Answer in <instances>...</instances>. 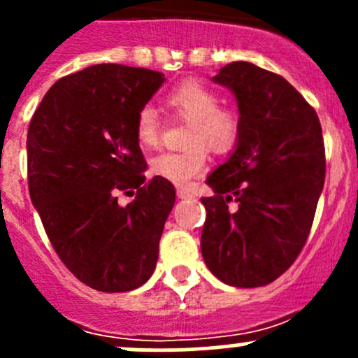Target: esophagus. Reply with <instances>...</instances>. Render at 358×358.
Here are the masks:
<instances>
[{"mask_svg":"<svg viewBox=\"0 0 358 358\" xmlns=\"http://www.w3.org/2000/svg\"><path fill=\"white\" fill-rule=\"evenodd\" d=\"M176 196H178V199H189V197H194V194L187 189H178L176 190Z\"/></svg>","mask_w":358,"mask_h":358,"instance_id":"1","label":"esophagus"}]
</instances>
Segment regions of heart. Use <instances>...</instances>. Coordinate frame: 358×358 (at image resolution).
Returning a JSON list of instances; mask_svg holds the SVG:
<instances>
[{
  "mask_svg": "<svg viewBox=\"0 0 358 358\" xmlns=\"http://www.w3.org/2000/svg\"><path fill=\"white\" fill-rule=\"evenodd\" d=\"M166 106L178 117L189 121L187 147L161 152L150 159V173L175 185H187L208 166V149L227 154L241 136V117L230 107L220 106V95L199 81H183L166 95ZM136 142L143 149H154L161 140V121L152 107H142L135 119Z\"/></svg>",
  "mask_w": 358,
  "mask_h": 358,
  "instance_id": "obj_1",
  "label": "heart"
}]
</instances>
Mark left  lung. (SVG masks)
I'll use <instances>...</instances> for the list:
<instances>
[{"instance_id": "1", "label": "left lung", "mask_w": 358, "mask_h": 358, "mask_svg": "<svg viewBox=\"0 0 358 358\" xmlns=\"http://www.w3.org/2000/svg\"><path fill=\"white\" fill-rule=\"evenodd\" d=\"M213 81L237 99L241 136L206 183L201 251L213 275L236 287L273 282L308 239L326 180L315 109L282 76L249 62L220 69Z\"/></svg>"}]
</instances>
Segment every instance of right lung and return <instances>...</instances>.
Listing matches in <instances>:
<instances>
[{"label":"right lung","mask_w":358,"mask_h":358,"mask_svg":"<svg viewBox=\"0 0 358 358\" xmlns=\"http://www.w3.org/2000/svg\"><path fill=\"white\" fill-rule=\"evenodd\" d=\"M162 72L99 64L59 79L27 131L32 204L64 265L102 292L133 291L156 268L175 187L154 176L135 136ZM119 193L136 196L129 205Z\"/></svg>","instance_id":"obj_1"}]
</instances>
